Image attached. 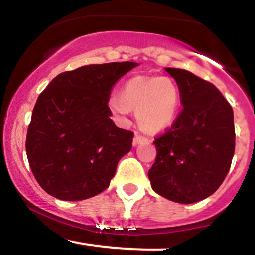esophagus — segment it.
Segmentation results:
<instances>
[{
    "label": "esophagus",
    "mask_w": 255,
    "mask_h": 255,
    "mask_svg": "<svg viewBox=\"0 0 255 255\" xmlns=\"http://www.w3.org/2000/svg\"><path fill=\"white\" fill-rule=\"evenodd\" d=\"M145 141H147V138L145 137V136H142L141 133H138V132L135 133V137H133V145H138V143L145 142Z\"/></svg>",
    "instance_id": "1"
}]
</instances>
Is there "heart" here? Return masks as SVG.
<instances>
[{
    "instance_id": "1",
    "label": "heart",
    "mask_w": 255,
    "mask_h": 255,
    "mask_svg": "<svg viewBox=\"0 0 255 255\" xmlns=\"http://www.w3.org/2000/svg\"><path fill=\"white\" fill-rule=\"evenodd\" d=\"M179 91L167 77L137 76L122 88V96L109 98V108L115 115L125 118L131 109L142 130L158 132L169 127L179 108Z\"/></svg>"
}]
</instances>
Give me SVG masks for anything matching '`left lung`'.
<instances>
[{"label": "left lung", "instance_id": "8db88e82", "mask_svg": "<svg viewBox=\"0 0 255 255\" xmlns=\"http://www.w3.org/2000/svg\"><path fill=\"white\" fill-rule=\"evenodd\" d=\"M175 80L183 108L154 138L157 156L148 170L152 189L179 204H193L219 189L235 153L233 110L211 82L166 67Z\"/></svg>", "mask_w": 255, "mask_h": 255}]
</instances>
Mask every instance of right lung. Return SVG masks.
Masks as SVG:
<instances>
[{
  "label": "right lung",
  "instance_id": "add662e5",
  "mask_svg": "<svg viewBox=\"0 0 255 255\" xmlns=\"http://www.w3.org/2000/svg\"><path fill=\"white\" fill-rule=\"evenodd\" d=\"M136 62L88 65L57 75L38 97L28 127V161L54 198L80 201L106 190L132 131L114 124L108 102L115 83Z\"/></svg>",
  "mask_w": 255,
  "mask_h": 255
}]
</instances>
